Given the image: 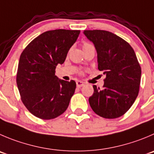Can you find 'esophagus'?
<instances>
[{
	"label": "esophagus",
	"instance_id": "obj_1",
	"mask_svg": "<svg viewBox=\"0 0 154 154\" xmlns=\"http://www.w3.org/2000/svg\"><path fill=\"white\" fill-rule=\"evenodd\" d=\"M84 85H85L84 82H82V81H77V82H76V85H77V87H78V88L82 87Z\"/></svg>",
	"mask_w": 154,
	"mask_h": 154
}]
</instances>
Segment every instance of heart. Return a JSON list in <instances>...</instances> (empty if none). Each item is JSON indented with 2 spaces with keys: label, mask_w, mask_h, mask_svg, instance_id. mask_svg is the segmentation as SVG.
Wrapping results in <instances>:
<instances>
[{
  "label": "heart",
  "mask_w": 154,
  "mask_h": 154,
  "mask_svg": "<svg viewBox=\"0 0 154 154\" xmlns=\"http://www.w3.org/2000/svg\"><path fill=\"white\" fill-rule=\"evenodd\" d=\"M90 45H91L90 44H88V43H84V44H83V46H82L83 49H85V48H88V47L90 46Z\"/></svg>",
  "instance_id": "obj_1"
}]
</instances>
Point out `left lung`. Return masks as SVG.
<instances>
[{"label": "left lung", "mask_w": 154, "mask_h": 154, "mask_svg": "<svg viewBox=\"0 0 154 154\" xmlns=\"http://www.w3.org/2000/svg\"><path fill=\"white\" fill-rule=\"evenodd\" d=\"M94 45L98 69L106 75L103 88L94 85L89 103L94 112L105 119L122 116L138 95L141 69L131 45L112 32L85 30Z\"/></svg>", "instance_id": "8db88e82"}]
</instances>
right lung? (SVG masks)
Instances as JSON below:
<instances>
[{
  "instance_id": "1",
  "label": "right lung",
  "mask_w": 154,
  "mask_h": 154,
  "mask_svg": "<svg viewBox=\"0 0 154 154\" xmlns=\"http://www.w3.org/2000/svg\"><path fill=\"white\" fill-rule=\"evenodd\" d=\"M79 33V30L48 31L32 41L20 55L17 87L23 104L38 118H56L69 104L75 82L58 79L55 69L63 63Z\"/></svg>"
}]
</instances>
